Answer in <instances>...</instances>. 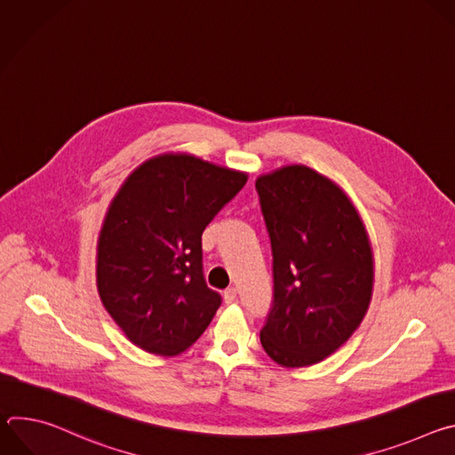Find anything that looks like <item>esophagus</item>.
<instances>
[{"label": "esophagus", "instance_id": "esophagus-1", "mask_svg": "<svg viewBox=\"0 0 455 455\" xmlns=\"http://www.w3.org/2000/svg\"><path fill=\"white\" fill-rule=\"evenodd\" d=\"M235 297H237L235 288H228V290L223 291V300H225V304H232V302L235 300Z\"/></svg>", "mask_w": 455, "mask_h": 455}]
</instances>
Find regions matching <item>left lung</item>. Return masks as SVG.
I'll use <instances>...</instances> for the list:
<instances>
[{
    "label": "left lung",
    "instance_id": "obj_1",
    "mask_svg": "<svg viewBox=\"0 0 455 455\" xmlns=\"http://www.w3.org/2000/svg\"><path fill=\"white\" fill-rule=\"evenodd\" d=\"M274 255V300L261 330L267 355L306 367L335 353L363 320L372 250L355 205L330 178L286 165L255 180Z\"/></svg>",
    "mask_w": 455,
    "mask_h": 455
}]
</instances>
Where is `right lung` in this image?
I'll return each instance as SVG.
<instances>
[{
    "instance_id": "1",
    "label": "right lung",
    "mask_w": 455,
    "mask_h": 455,
    "mask_svg": "<svg viewBox=\"0 0 455 455\" xmlns=\"http://www.w3.org/2000/svg\"><path fill=\"white\" fill-rule=\"evenodd\" d=\"M246 180L187 153L149 158L125 178L99 235L97 288L135 346L174 356L207 330L221 295L204 277L202 234Z\"/></svg>"
}]
</instances>
